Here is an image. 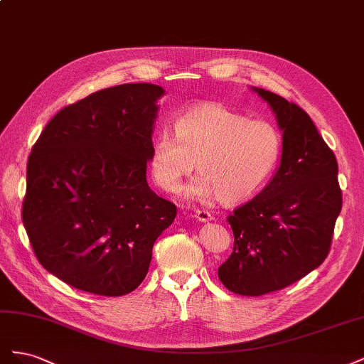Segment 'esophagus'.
<instances>
[{
  "mask_svg": "<svg viewBox=\"0 0 364 364\" xmlns=\"http://www.w3.org/2000/svg\"><path fill=\"white\" fill-rule=\"evenodd\" d=\"M194 217H196L197 220H199V222H202V223L211 222V220H213V215H211V213L205 211V209H197V211L194 213Z\"/></svg>",
  "mask_w": 364,
  "mask_h": 364,
  "instance_id": "34e87169",
  "label": "esophagus"
}]
</instances>
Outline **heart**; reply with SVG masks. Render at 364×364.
I'll list each match as a JSON object with an SVG mask.
<instances>
[{
    "label": "heart",
    "mask_w": 364,
    "mask_h": 364,
    "mask_svg": "<svg viewBox=\"0 0 364 364\" xmlns=\"http://www.w3.org/2000/svg\"><path fill=\"white\" fill-rule=\"evenodd\" d=\"M282 135L266 119H249L218 103L199 105L153 141L150 170L164 191L176 193L196 167L199 176L186 186L190 199L235 205L255 196L277 170Z\"/></svg>",
    "instance_id": "obj_1"
}]
</instances>
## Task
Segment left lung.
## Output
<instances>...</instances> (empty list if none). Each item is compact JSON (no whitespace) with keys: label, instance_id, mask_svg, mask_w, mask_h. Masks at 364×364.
Here are the masks:
<instances>
[{"label":"left lung","instance_id":"8db88e82","mask_svg":"<svg viewBox=\"0 0 364 364\" xmlns=\"http://www.w3.org/2000/svg\"><path fill=\"white\" fill-rule=\"evenodd\" d=\"M252 90L282 130V155L266 188L228 217L234 250L218 278L241 296L281 290L321 266L341 211L337 159L313 119L281 95Z\"/></svg>","mask_w":364,"mask_h":364}]
</instances>
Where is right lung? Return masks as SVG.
Here are the masks:
<instances>
[{"mask_svg": "<svg viewBox=\"0 0 364 364\" xmlns=\"http://www.w3.org/2000/svg\"><path fill=\"white\" fill-rule=\"evenodd\" d=\"M164 94L151 83L97 91L54 115L31 149L23 222L42 267L74 289L134 291L173 223L176 206L146 178Z\"/></svg>", "mask_w": 364, "mask_h": 364, "instance_id": "1", "label": "right lung"}]
</instances>
